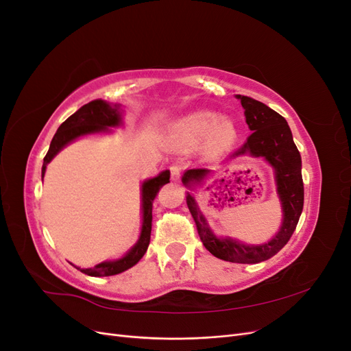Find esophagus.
<instances>
[{"label":"esophagus","mask_w":351,"mask_h":351,"mask_svg":"<svg viewBox=\"0 0 351 351\" xmlns=\"http://www.w3.org/2000/svg\"><path fill=\"white\" fill-rule=\"evenodd\" d=\"M169 173H171V180L173 182H178L180 177H182V167L180 165H173L169 168Z\"/></svg>","instance_id":"esophagus-1"}]
</instances>
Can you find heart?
I'll use <instances>...</instances> for the list:
<instances>
[{
	"mask_svg": "<svg viewBox=\"0 0 351 351\" xmlns=\"http://www.w3.org/2000/svg\"><path fill=\"white\" fill-rule=\"evenodd\" d=\"M174 139L182 145H193L204 139L210 151H224L237 137L236 124L227 117L212 111H196L173 125Z\"/></svg>",
	"mask_w": 351,
	"mask_h": 351,
	"instance_id": "1",
	"label": "heart"
}]
</instances>
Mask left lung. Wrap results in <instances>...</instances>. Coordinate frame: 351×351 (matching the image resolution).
I'll return each instance as SVG.
<instances>
[{"label":"left lung","mask_w":351,"mask_h":351,"mask_svg":"<svg viewBox=\"0 0 351 351\" xmlns=\"http://www.w3.org/2000/svg\"><path fill=\"white\" fill-rule=\"evenodd\" d=\"M237 99H240L244 108L246 123L252 134L231 158L262 156L274 168L277 193L282 208L280 231L268 243L259 246L243 244L230 237H217L209 228L205 217L202 215L195 197L187 193L186 202L196 222L202 243L214 256L234 263H259L272 258L285 246L299 222L304 200L302 158L294 145L290 127L282 115L253 98L237 95ZM209 173L210 169L208 168H192L187 169L182 180L187 187H192L195 183H200Z\"/></svg>","instance_id":"obj_1"}]
</instances>
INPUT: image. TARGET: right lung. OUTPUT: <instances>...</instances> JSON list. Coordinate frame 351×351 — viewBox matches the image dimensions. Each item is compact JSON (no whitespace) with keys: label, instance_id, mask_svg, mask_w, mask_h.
<instances>
[{"label":"right lung","instance_id":"add662e5","mask_svg":"<svg viewBox=\"0 0 351 351\" xmlns=\"http://www.w3.org/2000/svg\"><path fill=\"white\" fill-rule=\"evenodd\" d=\"M121 124V108L119 104H108L102 99H95L89 104L83 105L73 115L62 123L57 133L54 134L49 145V149L44 158V165H42V178L45 176L47 165L51 162L62 147L67 146L74 139L80 136H86L92 133L108 132V127H117ZM169 183V171H162L155 178L146 180L142 184V212L143 222L141 237L134 246L127 252L123 258L117 261H108L95 265L93 268H79L83 274L90 275V277H110L124 272L139 262L147 250L151 241V230H152V205L156 193L164 184Z\"/></svg>","mask_w":351,"mask_h":351}]
</instances>
